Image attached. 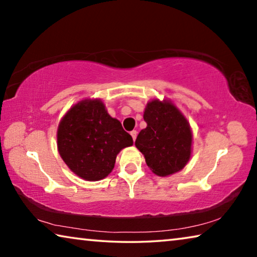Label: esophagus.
Here are the masks:
<instances>
[{"label":"esophagus","instance_id":"1","mask_svg":"<svg viewBox=\"0 0 257 257\" xmlns=\"http://www.w3.org/2000/svg\"><path fill=\"white\" fill-rule=\"evenodd\" d=\"M130 135H132V137H133V139H134V142L136 141V137H137V132H136V130H133V132L130 133Z\"/></svg>","mask_w":257,"mask_h":257}]
</instances>
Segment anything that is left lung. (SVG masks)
Masks as SVG:
<instances>
[{
    "label": "left lung",
    "instance_id": "left-lung-1",
    "mask_svg": "<svg viewBox=\"0 0 257 257\" xmlns=\"http://www.w3.org/2000/svg\"><path fill=\"white\" fill-rule=\"evenodd\" d=\"M145 129L135 145L144 154L146 164L155 175L170 176L184 169L191 154L190 125L170 101L153 99L144 111Z\"/></svg>",
    "mask_w": 257,
    "mask_h": 257
}]
</instances>
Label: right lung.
Here are the masks:
<instances>
[{"label": "right lung", "instance_id": "right-lung-1", "mask_svg": "<svg viewBox=\"0 0 257 257\" xmlns=\"http://www.w3.org/2000/svg\"><path fill=\"white\" fill-rule=\"evenodd\" d=\"M133 137L112 118L101 99H82L69 110L58 128V150L78 177L97 181L114 168L116 155L133 145Z\"/></svg>", "mask_w": 257, "mask_h": 257}]
</instances>
